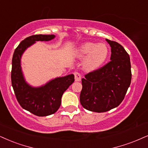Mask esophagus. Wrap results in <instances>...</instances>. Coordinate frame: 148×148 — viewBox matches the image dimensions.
Returning a JSON list of instances; mask_svg holds the SVG:
<instances>
[{
    "instance_id": "1",
    "label": "esophagus",
    "mask_w": 148,
    "mask_h": 148,
    "mask_svg": "<svg viewBox=\"0 0 148 148\" xmlns=\"http://www.w3.org/2000/svg\"><path fill=\"white\" fill-rule=\"evenodd\" d=\"M75 75V82H80L81 81V75H80L78 72L74 73Z\"/></svg>"
}]
</instances>
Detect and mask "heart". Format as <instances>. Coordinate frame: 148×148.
I'll list each match as a JSON object with an SVG mask.
<instances>
[{
    "label": "heart",
    "instance_id": "b5f03b06",
    "mask_svg": "<svg viewBox=\"0 0 148 148\" xmlns=\"http://www.w3.org/2000/svg\"><path fill=\"white\" fill-rule=\"evenodd\" d=\"M79 58H84L82 66L87 71L97 70L106 61L108 56V48L104 43L87 42L80 45L76 49Z\"/></svg>",
    "mask_w": 148,
    "mask_h": 148
}]
</instances>
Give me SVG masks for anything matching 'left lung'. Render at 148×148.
<instances>
[{
    "label": "left lung",
    "mask_w": 148,
    "mask_h": 148,
    "mask_svg": "<svg viewBox=\"0 0 148 148\" xmlns=\"http://www.w3.org/2000/svg\"><path fill=\"white\" fill-rule=\"evenodd\" d=\"M111 47L110 62L82 78L80 103L86 110L106 112L124 99L131 83L129 55L120 44L106 39Z\"/></svg>",
    "instance_id": "8db88e82"
}]
</instances>
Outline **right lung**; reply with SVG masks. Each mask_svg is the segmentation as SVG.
<instances>
[{
  "label": "right lung",
  "instance_id": "add662e5",
  "mask_svg": "<svg viewBox=\"0 0 148 148\" xmlns=\"http://www.w3.org/2000/svg\"><path fill=\"white\" fill-rule=\"evenodd\" d=\"M55 38V35L42 34L29 36L19 44L13 55L11 77L16 99L23 108L39 116L50 115L59 109L63 93L74 82V75L56 77L40 86H32L24 77L21 58L36 42L50 41Z\"/></svg>",
  "mask_w": 148,
  "mask_h": 148
}]
</instances>
